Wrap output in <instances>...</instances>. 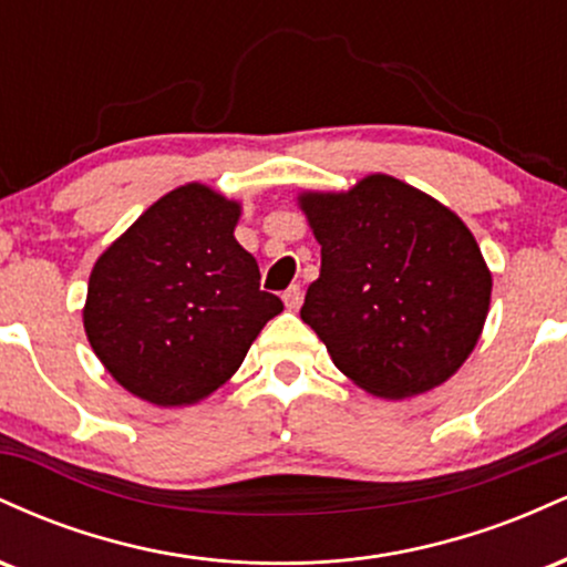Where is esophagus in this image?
<instances>
[{
	"mask_svg": "<svg viewBox=\"0 0 567 567\" xmlns=\"http://www.w3.org/2000/svg\"><path fill=\"white\" fill-rule=\"evenodd\" d=\"M285 306H288L290 311H296L298 306H301V301H303V292H301V285H290L288 290H285Z\"/></svg>",
	"mask_w": 567,
	"mask_h": 567,
	"instance_id": "34e87169",
	"label": "esophagus"
}]
</instances>
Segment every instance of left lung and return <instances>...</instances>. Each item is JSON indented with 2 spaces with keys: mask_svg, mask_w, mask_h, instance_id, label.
Segmentation results:
<instances>
[{
  "mask_svg": "<svg viewBox=\"0 0 567 567\" xmlns=\"http://www.w3.org/2000/svg\"><path fill=\"white\" fill-rule=\"evenodd\" d=\"M322 245L301 320L365 392L402 400L464 365L491 306V271L464 220L392 175L303 194Z\"/></svg>",
  "mask_w": 567,
  "mask_h": 567,
  "instance_id": "1",
  "label": "left lung"
}]
</instances>
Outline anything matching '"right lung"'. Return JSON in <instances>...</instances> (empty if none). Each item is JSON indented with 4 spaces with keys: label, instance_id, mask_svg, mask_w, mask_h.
Listing matches in <instances>:
<instances>
[{
    "label": "right lung",
    "instance_id": "right-lung-1",
    "mask_svg": "<svg viewBox=\"0 0 567 567\" xmlns=\"http://www.w3.org/2000/svg\"><path fill=\"white\" fill-rule=\"evenodd\" d=\"M237 202L186 184L154 202L97 258L87 285L90 347L130 394L192 405L243 365L282 311L256 258L234 239Z\"/></svg>",
    "mask_w": 567,
    "mask_h": 567
}]
</instances>
